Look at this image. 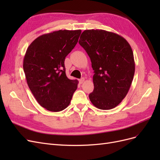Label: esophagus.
Segmentation results:
<instances>
[{
    "mask_svg": "<svg viewBox=\"0 0 160 160\" xmlns=\"http://www.w3.org/2000/svg\"><path fill=\"white\" fill-rule=\"evenodd\" d=\"M79 83H80V84L83 83V82L85 81V79H84V78H81V79H79Z\"/></svg>",
    "mask_w": 160,
    "mask_h": 160,
    "instance_id": "obj_1",
    "label": "esophagus"
}]
</instances>
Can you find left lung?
I'll return each mask as SVG.
<instances>
[{
    "label": "left lung",
    "mask_w": 160,
    "mask_h": 160,
    "mask_svg": "<svg viewBox=\"0 0 160 160\" xmlns=\"http://www.w3.org/2000/svg\"><path fill=\"white\" fill-rule=\"evenodd\" d=\"M79 43L90 57L94 70L91 102L100 109L115 108L128 94L133 79L132 47L122 36L101 29L84 31Z\"/></svg>",
    "instance_id": "obj_1"
}]
</instances>
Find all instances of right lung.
<instances>
[{
    "mask_svg": "<svg viewBox=\"0 0 160 160\" xmlns=\"http://www.w3.org/2000/svg\"><path fill=\"white\" fill-rule=\"evenodd\" d=\"M81 30H59L37 37L28 46L23 69L28 88L42 108L53 112L71 103L78 81L67 78L65 59L73 49Z\"/></svg>",
    "mask_w": 160,
    "mask_h": 160,
    "instance_id": "right-lung-1",
    "label": "right lung"
}]
</instances>
